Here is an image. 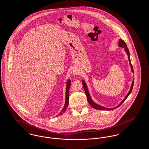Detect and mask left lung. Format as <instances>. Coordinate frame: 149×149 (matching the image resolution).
Returning a JSON list of instances; mask_svg holds the SVG:
<instances>
[{"instance_id":"8db88e82","label":"left lung","mask_w":149,"mask_h":149,"mask_svg":"<svg viewBox=\"0 0 149 149\" xmlns=\"http://www.w3.org/2000/svg\"><path fill=\"white\" fill-rule=\"evenodd\" d=\"M118 46L120 47H123L124 48L125 52H126L127 55L128 56V61H129V64L131 66V70L132 72H134V69H133V67H132V65L131 64V60H130V52H129V50L128 49L127 46L125 42L121 40L120 39V41H119V42H118ZM134 80H133L132 82V84H131V88H130V91H128L127 94H126V97H125V98L122 100V101L120 102V103L117 106L115 107L114 108H106V107H104L102 106H100L99 104H98L97 103H96L95 102H94L92 98H91V96L90 95V93L89 92V90H88V86L86 85V83H85V81L84 80H82V84L83 85V87H84V91H85V94H86V96L87 97V100L89 102V103L90 104V105L93 108H94V109H98V110H107V111H111V110H113L114 109L117 108H118V107L120 106V105L125 102V100L129 96V95L131 94V93L132 91V88H133V85H134Z\"/></svg>"}]
</instances>
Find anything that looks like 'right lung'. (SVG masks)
<instances>
[{
	"instance_id": "1",
	"label": "right lung",
	"mask_w": 149,
	"mask_h": 149,
	"mask_svg": "<svg viewBox=\"0 0 149 149\" xmlns=\"http://www.w3.org/2000/svg\"><path fill=\"white\" fill-rule=\"evenodd\" d=\"M71 80H70V79H69L67 81L66 83V92H65V104H64V108H63L62 111L58 113V115H57V116H60L62 115L64 113V112L66 111L67 107L69 105V89L70 88V85H71Z\"/></svg>"
}]
</instances>
